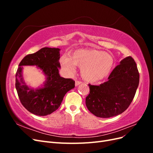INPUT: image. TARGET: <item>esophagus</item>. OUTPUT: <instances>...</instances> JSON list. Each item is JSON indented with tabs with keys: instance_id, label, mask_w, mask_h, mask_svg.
<instances>
[{
	"instance_id": "1",
	"label": "esophagus",
	"mask_w": 153,
	"mask_h": 153,
	"mask_svg": "<svg viewBox=\"0 0 153 153\" xmlns=\"http://www.w3.org/2000/svg\"><path fill=\"white\" fill-rule=\"evenodd\" d=\"M80 84H82V82H81V81L76 80V82H75V85H76V86H78V85H80Z\"/></svg>"
}]
</instances>
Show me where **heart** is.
<instances>
[{
	"instance_id": "heart-1",
	"label": "heart",
	"mask_w": 153,
	"mask_h": 153,
	"mask_svg": "<svg viewBox=\"0 0 153 153\" xmlns=\"http://www.w3.org/2000/svg\"><path fill=\"white\" fill-rule=\"evenodd\" d=\"M62 67L73 73L76 65L82 68V75L89 82H96L107 76L114 65L112 55L94 49H81L73 52L71 57L62 55L60 59Z\"/></svg>"
}]
</instances>
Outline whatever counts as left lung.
<instances>
[{"label": "left lung", "instance_id": "obj_1", "mask_svg": "<svg viewBox=\"0 0 153 153\" xmlns=\"http://www.w3.org/2000/svg\"><path fill=\"white\" fill-rule=\"evenodd\" d=\"M139 77L134 59L131 56L124 58L111 72L108 81L100 85L89 84L90 93L85 99L88 110L102 118L122 114L134 98Z\"/></svg>", "mask_w": 153, "mask_h": 153}]
</instances>
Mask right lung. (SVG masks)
<instances>
[{"label": "right lung", "instance_id": "obj_1", "mask_svg": "<svg viewBox=\"0 0 153 153\" xmlns=\"http://www.w3.org/2000/svg\"><path fill=\"white\" fill-rule=\"evenodd\" d=\"M60 49L45 47L29 54L22 60L16 73V89L20 102L30 113L45 116L53 112L61 105L66 92L75 87L71 78L60 76L59 69ZM23 65H36L47 77L44 86L38 89L30 88L22 75Z\"/></svg>", "mask_w": 153, "mask_h": 153}]
</instances>
